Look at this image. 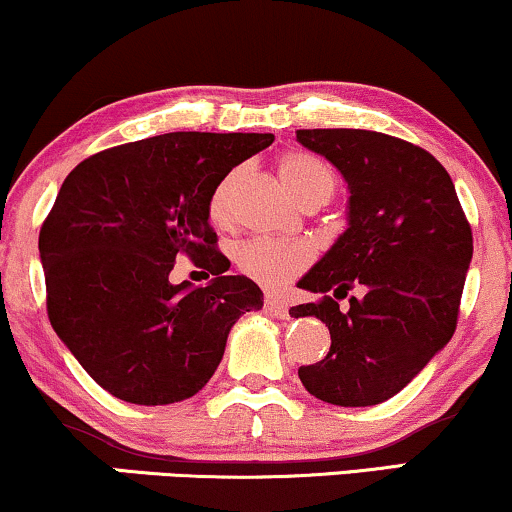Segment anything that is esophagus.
Returning <instances> with one entry per match:
<instances>
[{"instance_id":"obj_1","label":"esophagus","mask_w":512,"mask_h":512,"mask_svg":"<svg viewBox=\"0 0 512 512\" xmlns=\"http://www.w3.org/2000/svg\"><path fill=\"white\" fill-rule=\"evenodd\" d=\"M264 310H267L269 315L276 317V319H286L288 317V307L283 305V300L276 298V295H267V298H264Z\"/></svg>"}]
</instances>
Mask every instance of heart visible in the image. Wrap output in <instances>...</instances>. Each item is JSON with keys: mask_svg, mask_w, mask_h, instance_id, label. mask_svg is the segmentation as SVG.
<instances>
[{"mask_svg": "<svg viewBox=\"0 0 512 512\" xmlns=\"http://www.w3.org/2000/svg\"><path fill=\"white\" fill-rule=\"evenodd\" d=\"M276 174L295 200L326 202L336 190V178L322 159L310 152H286L276 162ZM240 181V169H231L219 178L207 197V217L214 226H229L233 219V195ZM312 262L310 245L298 240L252 238L236 252V267L240 274L260 283L264 288H281L305 272Z\"/></svg>", "mask_w": 512, "mask_h": 512, "instance_id": "1", "label": "heart"}]
</instances>
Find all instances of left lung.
<instances>
[{
  "label": "left lung",
  "instance_id": "1",
  "mask_svg": "<svg viewBox=\"0 0 512 512\" xmlns=\"http://www.w3.org/2000/svg\"><path fill=\"white\" fill-rule=\"evenodd\" d=\"M298 143L348 181V229L300 288L322 293L291 317L329 326L324 360L298 369L312 396L365 408L396 396L451 341L472 229L448 171L408 140L360 128H303ZM360 287L341 311L337 300Z\"/></svg>",
  "mask_w": 512,
  "mask_h": 512
}]
</instances>
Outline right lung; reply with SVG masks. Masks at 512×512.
<instances>
[{
	"mask_svg": "<svg viewBox=\"0 0 512 512\" xmlns=\"http://www.w3.org/2000/svg\"><path fill=\"white\" fill-rule=\"evenodd\" d=\"M272 133H164L83 159L40 229L47 317L104 391L169 405L212 379L240 315L262 307L248 276H229L207 197ZM178 256L213 274L168 281Z\"/></svg>",
	"mask_w": 512,
	"mask_h": 512,
	"instance_id": "1",
	"label": "right lung"
}]
</instances>
